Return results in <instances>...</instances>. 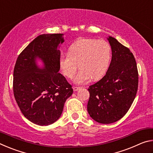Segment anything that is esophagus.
Returning a JSON list of instances; mask_svg holds the SVG:
<instances>
[{
  "label": "esophagus",
  "instance_id": "esophagus-1",
  "mask_svg": "<svg viewBox=\"0 0 153 153\" xmlns=\"http://www.w3.org/2000/svg\"><path fill=\"white\" fill-rule=\"evenodd\" d=\"M73 89H74V91H77V90L80 89V88L79 87H74Z\"/></svg>",
  "mask_w": 153,
  "mask_h": 153
}]
</instances>
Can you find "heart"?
<instances>
[{
	"instance_id": "heart-1",
	"label": "heart",
	"mask_w": 153,
	"mask_h": 153,
	"mask_svg": "<svg viewBox=\"0 0 153 153\" xmlns=\"http://www.w3.org/2000/svg\"><path fill=\"white\" fill-rule=\"evenodd\" d=\"M111 46L105 40L84 38L74 42L69 48L68 53L61 54L59 66L63 74L69 78L73 77L77 84L86 83L91 78L98 79L104 76L109 65Z\"/></svg>"
}]
</instances>
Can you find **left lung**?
I'll list each match as a JSON object with an SVG mask.
<instances>
[{"mask_svg":"<svg viewBox=\"0 0 153 153\" xmlns=\"http://www.w3.org/2000/svg\"><path fill=\"white\" fill-rule=\"evenodd\" d=\"M112 51L105 76L88 89L87 110L100 123H114L122 118L136 97L138 73L135 58L129 49L112 36L107 38Z\"/></svg>","mask_w":153,"mask_h":153,"instance_id":"left-lung-1","label":"left lung"}]
</instances>
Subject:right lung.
Instances as JSON below:
<instances>
[{"label":"right lung","instance_id":"add662e5","mask_svg":"<svg viewBox=\"0 0 153 153\" xmlns=\"http://www.w3.org/2000/svg\"><path fill=\"white\" fill-rule=\"evenodd\" d=\"M63 33L42 34L18 56L13 71L14 97L22 113L31 122L48 126L61 117L73 88L59 74V47ZM43 66L38 65L37 61Z\"/></svg>","mask_w":153,"mask_h":153}]
</instances>
